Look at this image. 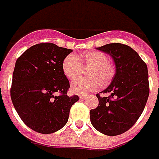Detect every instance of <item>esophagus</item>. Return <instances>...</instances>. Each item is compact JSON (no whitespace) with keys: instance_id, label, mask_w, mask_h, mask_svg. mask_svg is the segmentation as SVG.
I'll return each mask as SVG.
<instances>
[{"instance_id":"34e87169","label":"esophagus","mask_w":159,"mask_h":159,"mask_svg":"<svg viewBox=\"0 0 159 159\" xmlns=\"http://www.w3.org/2000/svg\"><path fill=\"white\" fill-rule=\"evenodd\" d=\"M87 98V95H80V99H81V100H85Z\"/></svg>"}]
</instances>
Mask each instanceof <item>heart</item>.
Listing matches in <instances>:
<instances>
[{
    "label": "heart",
    "mask_w": 159,
    "mask_h": 159,
    "mask_svg": "<svg viewBox=\"0 0 159 159\" xmlns=\"http://www.w3.org/2000/svg\"><path fill=\"white\" fill-rule=\"evenodd\" d=\"M81 64L91 66L88 74L92 78L80 79L72 81L70 90L77 95H86L95 91L101 86V80L103 84H106L114 74L113 67L108 63V57L100 51H92L78 57L73 54L66 56L62 63L64 74L70 80L76 79L81 73Z\"/></svg>",
    "instance_id": "heart-1"
}]
</instances>
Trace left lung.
Segmentation results:
<instances>
[{"mask_svg": "<svg viewBox=\"0 0 159 159\" xmlns=\"http://www.w3.org/2000/svg\"><path fill=\"white\" fill-rule=\"evenodd\" d=\"M114 61L116 71L103 93L96 95L99 104L90 111V121L97 131L115 136L130 129L143 113L150 94L147 65L136 51L127 45L111 43L100 48Z\"/></svg>", "mask_w": 159, "mask_h": 159, "instance_id": "obj_1", "label": "left lung"}]
</instances>
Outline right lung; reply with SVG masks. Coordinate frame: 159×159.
I'll use <instances>...</instances> for the list:
<instances>
[{"label": "right lung", "mask_w": 159, "mask_h": 159, "mask_svg": "<svg viewBox=\"0 0 159 159\" xmlns=\"http://www.w3.org/2000/svg\"><path fill=\"white\" fill-rule=\"evenodd\" d=\"M71 52L54 43H40L16 62L11 100L23 122L35 132L46 134L60 130L79 100L78 95H67L70 83L62 69L64 59Z\"/></svg>", "instance_id": "obj_1"}]
</instances>
